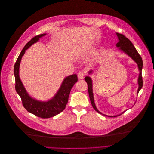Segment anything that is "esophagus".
Listing matches in <instances>:
<instances>
[{"label": "esophagus", "mask_w": 154, "mask_h": 154, "mask_svg": "<svg viewBox=\"0 0 154 154\" xmlns=\"http://www.w3.org/2000/svg\"><path fill=\"white\" fill-rule=\"evenodd\" d=\"M85 76V72H79L78 73V78L79 79H82Z\"/></svg>", "instance_id": "1"}]
</instances>
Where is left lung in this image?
Instances as JSON below:
<instances>
[{
  "label": "left lung",
  "mask_w": 154,
  "mask_h": 154,
  "mask_svg": "<svg viewBox=\"0 0 154 154\" xmlns=\"http://www.w3.org/2000/svg\"><path fill=\"white\" fill-rule=\"evenodd\" d=\"M116 36L118 37V41L117 44H116V47L118 48V50H120V51H122L124 53H125L126 54L129 56L138 66V70H139V72H140L139 75H138V90H137V94H138V92L140 91V90L142 88L143 84V79H142V75H141L142 74V69H143V60H142V58L140 56V55L139 54V53H138V51H137V50L135 48L133 44L131 42V41L129 39H128L123 35H121V34H119V33H116ZM93 72H94L93 70H90V71L88 72V74L91 75L92 73H93ZM84 79L87 83L88 91L89 97H90V102H91V104L92 105V107H94V109L98 113H99L100 114H102V115H103L104 116H106L115 117V116H118L122 114L125 112V111H124V112H122V113H121L119 115H114V116L107 115L103 114L101 112H100L98 110V109L97 108L95 103V101H94L92 79L90 76L85 77Z\"/></svg>",
  "instance_id": "obj_1"
}]
</instances>
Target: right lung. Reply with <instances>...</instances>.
Here are the masks:
<instances>
[{"instance_id":"add662e5","label":"right lung","mask_w":154,"mask_h":154,"mask_svg":"<svg viewBox=\"0 0 154 154\" xmlns=\"http://www.w3.org/2000/svg\"><path fill=\"white\" fill-rule=\"evenodd\" d=\"M46 35V33L39 35L29 41L20 52L14 67L16 81L15 88L22 100L23 106L28 112L42 118L53 117L62 112L65 109L68 103L70 90L74 84L78 81V77L76 74L67 76L64 79L60 88L54 97L47 101L37 100L28 94L19 76V67L21 59L26 50L36 43L41 38Z\"/></svg>"}]
</instances>
